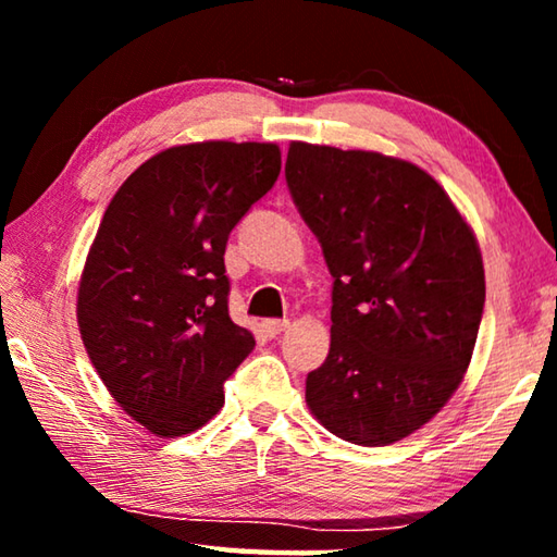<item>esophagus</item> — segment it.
Returning a JSON list of instances; mask_svg holds the SVG:
<instances>
[{"label":"esophagus","mask_w":557,"mask_h":557,"mask_svg":"<svg viewBox=\"0 0 557 557\" xmlns=\"http://www.w3.org/2000/svg\"><path fill=\"white\" fill-rule=\"evenodd\" d=\"M287 326H289L287 319H268V322H262V332H265L268 336H277L285 332Z\"/></svg>","instance_id":"esophagus-1"}]
</instances>
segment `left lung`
I'll list each match as a JSON object with an SVG mask.
<instances>
[{
	"label": "left lung",
	"mask_w": 557,
	"mask_h": 557,
	"mask_svg": "<svg viewBox=\"0 0 557 557\" xmlns=\"http://www.w3.org/2000/svg\"><path fill=\"white\" fill-rule=\"evenodd\" d=\"M285 176L334 277L332 346L307 375V405L336 437L391 445L465 379L486 297L476 238L403 159L292 143Z\"/></svg>",
	"instance_id": "left-lung-1"
}]
</instances>
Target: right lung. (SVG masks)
<instances>
[{"label": "right lung", "instance_id": "add662e5", "mask_svg": "<svg viewBox=\"0 0 557 557\" xmlns=\"http://www.w3.org/2000/svg\"><path fill=\"white\" fill-rule=\"evenodd\" d=\"M280 166L270 143L169 147L102 215L78 287L81 336L112 398L152 435L203 428L256 346L228 314L223 252Z\"/></svg>", "mask_w": 557, "mask_h": 557}]
</instances>
